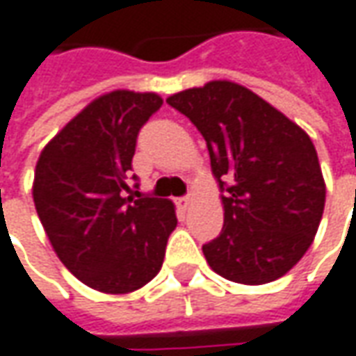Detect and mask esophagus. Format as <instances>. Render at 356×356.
<instances>
[{
	"label": "esophagus",
	"mask_w": 356,
	"mask_h": 356,
	"mask_svg": "<svg viewBox=\"0 0 356 356\" xmlns=\"http://www.w3.org/2000/svg\"><path fill=\"white\" fill-rule=\"evenodd\" d=\"M191 202H193V197L191 195H187V197H183V199H179L177 204H179V209H183V211H187L191 207Z\"/></svg>",
	"instance_id": "34e87169"
}]
</instances>
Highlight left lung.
<instances>
[{
  "mask_svg": "<svg viewBox=\"0 0 356 356\" xmlns=\"http://www.w3.org/2000/svg\"><path fill=\"white\" fill-rule=\"evenodd\" d=\"M167 102L202 134L225 191L222 232L202 246L209 266L246 286L288 274L312 246L323 216L325 181L312 138L230 80H211Z\"/></svg>",
  "mask_w": 356,
  "mask_h": 356,
  "instance_id": "8db88e82",
  "label": "left lung"
}]
</instances>
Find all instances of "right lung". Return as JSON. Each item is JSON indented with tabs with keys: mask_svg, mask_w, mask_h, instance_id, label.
Returning <instances> with one entry per match:
<instances>
[{
	"mask_svg": "<svg viewBox=\"0 0 356 356\" xmlns=\"http://www.w3.org/2000/svg\"><path fill=\"white\" fill-rule=\"evenodd\" d=\"M161 104L155 92L102 94L44 145L35 167L33 201L53 250L102 293L152 282L177 227L173 202L134 199L126 183L138 131Z\"/></svg>",
	"mask_w": 356,
	"mask_h": 356,
	"instance_id": "1",
	"label": "right lung"
}]
</instances>
